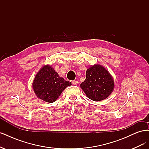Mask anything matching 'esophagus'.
Returning <instances> with one entry per match:
<instances>
[{"instance_id": "34e87169", "label": "esophagus", "mask_w": 149, "mask_h": 149, "mask_svg": "<svg viewBox=\"0 0 149 149\" xmlns=\"http://www.w3.org/2000/svg\"><path fill=\"white\" fill-rule=\"evenodd\" d=\"M72 84H73V85H77V84H78V81H72Z\"/></svg>"}]
</instances>
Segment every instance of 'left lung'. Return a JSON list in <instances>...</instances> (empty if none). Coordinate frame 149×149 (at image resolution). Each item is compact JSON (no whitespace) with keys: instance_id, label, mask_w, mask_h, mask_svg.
<instances>
[{"instance_id":"obj_1","label":"left lung","mask_w":149,"mask_h":149,"mask_svg":"<svg viewBox=\"0 0 149 149\" xmlns=\"http://www.w3.org/2000/svg\"><path fill=\"white\" fill-rule=\"evenodd\" d=\"M86 75V78L80 87L90 100L94 101L104 100L114 91V79L101 65L91 66L87 69Z\"/></svg>"}]
</instances>
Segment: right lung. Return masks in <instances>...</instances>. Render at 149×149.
Listing matches in <instances>:
<instances>
[{
  "label": "right lung",
  "instance_id": "add662e5",
  "mask_svg": "<svg viewBox=\"0 0 149 149\" xmlns=\"http://www.w3.org/2000/svg\"><path fill=\"white\" fill-rule=\"evenodd\" d=\"M71 83L60 77L52 66H43L36 74L32 83L33 90L40 100L52 103Z\"/></svg>",
  "mask_w": 149,
  "mask_h": 149
}]
</instances>
